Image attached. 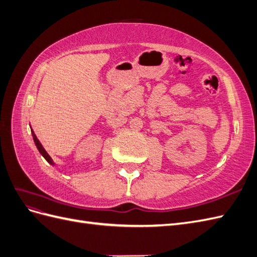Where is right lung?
<instances>
[{
	"label": "right lung",
	"instance_id": "obj_1",
	"mask_svg": "<svg viewBox=\"0 0 257 257\" xmlns=\"http://www.w3.org/2000/svg\"><path fill=\"white\" fill-rule=\"evenodd\" d=\"M31 133H32V136H33V141H34V143H35V146H36V148H37V150L40 151V153L43 155V157L45 158V160L47 161L50 165H52V166H54V163H53V161H52V159L50 158V155L47 153V151H46L45 149H44V147L42 146V144L40 143V141H38L37 139V137H36V135L34 134V132H33V130H31Z\"/></svg>",
	"mask_w": 257,
	"mask_h": 257
}]
</instances>
